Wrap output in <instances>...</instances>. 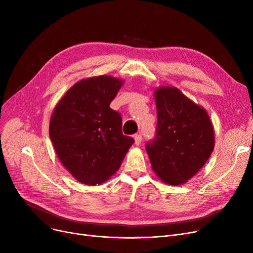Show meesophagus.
Segmentation results:
<instances>
[{"mask_svg": "<svg viewBox=\"0 0 253 253\" xmlns=\"http://www.w3.org/2000/svg\"><path fill=\"white\" fill-rule=\"evenodd\" d=\"M141 139H142V136L140 134H136L134 136V140H135V144L136 145H139L141 143Z\"/></svg>", "mask_w": 253, "mask_h": 253, "instance_id": "34e87169", "label": "esophagus"}]
</instances>
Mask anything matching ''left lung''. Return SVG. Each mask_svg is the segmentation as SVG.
Wrapping results in <instances>:
<instances>
[{
    "label": "left lung",
    "instance_id": "1",
    "mask_svg": "<svg viewBox=\"0 0 253 253\" xmlns=\"http://www.w3.org/2000/svg\"><path fill=\"white\" fill-rule=\"evenodd\" d=\"M157 128L145 143L153 170L164 182L184 183L200 170L214 148L213 127L206 111L175 87L155 91Z\"/></svg>",
    "mask_w": 253,
    "mask_h": 253
}]
</instances>
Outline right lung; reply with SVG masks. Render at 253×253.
Returning <instances> with one entry per match:
<instances>
[{
  "mask_svg": "<svg viewBox=\"0 0 253 253\" xmlns=\"http://www.w3.org/2000/svg\"><path fill=\"white\" fill-rule=\"evenodd\" d=\"M123 84L110 76L76 83L56 104L49 135L62 165L80 182L96 185L120 168L134 142L122 132V117L110 108Z\"/></svg>",
  "mask_w": 253,
  "mask_h": 253,
  "instance_id": "obj_1",
  "label": "right lung"
}]
</instances>
